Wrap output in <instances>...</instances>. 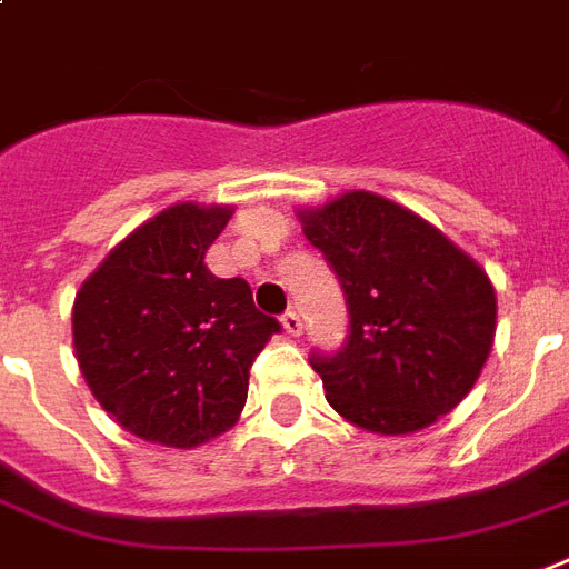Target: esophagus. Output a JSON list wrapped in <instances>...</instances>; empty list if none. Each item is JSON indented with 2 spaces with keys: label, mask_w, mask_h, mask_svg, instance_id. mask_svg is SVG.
<instances>
[{
  "label": "esophagus",
  "mask_w": 569,
  "mask_h": 569,
  "mask_svg": "<svg viewBox=\"0 0 569 569\" xmlns=\"http://www.w3.org/2000/svg\"><path fill=\"white\" fill-rule=\"evenodd\" d=\"M280 325H283V331L289 333V337H301L303 325H301V316L295 313V310H289V313H283V319H280Z\"/></svg>",
  "instance_id": "obj_1"
}]
</instances>
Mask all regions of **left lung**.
<instances>
[{
    "mask_svg": "<svg viewBox=\"0 0 569 569\" xmlns=\"http://www.w3.org/2000/svg\"><path fill=\"white\" fill-rule=\"evenodd\" d=\"M295 214L340 277L352 319L346 349L313 358L331 409L376 436H409L457 409L496 342V286L475 256L370 190Z\"/></svg>",
    "mask_w": 569,
    "mask_h": 569,
    "instance_id": "left-lung-1",
    "label": "left lung"
}]
</instances>
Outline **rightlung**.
Returning a JSON list of instances; mask_svg holds the SVG:
<instances>
[{
	"instance_id": "add662e5",
	"label": "right lung",
	"mask_w": 569,
	"mask_h": 569,
	"mask_svg": "<svg viewBox=\"0 0 569 569\" xmlns=\"http://www.w3.org/2000/svg\"><path fill=\"white\" fill-rule=\"evenodd\" d=\"M236 206L176 202L124 236L77 289L73 355L92 397L121 429L190 450L241 418L250 363L280 331L241 277L220 280L206 253Z\"/></svg>"
}]
</instances>
